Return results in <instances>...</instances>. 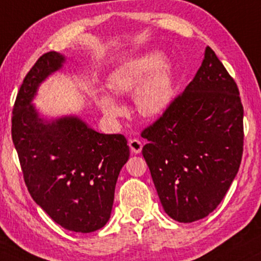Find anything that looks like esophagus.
Listing matches in <instances>:
<instances>
[{"mask_svg":"<svg viewBox=\"0 0 261 261\" xmlns=\"http://www.w3.org/2000/svg\"><path fill=\"white\" fill-rule=\"evenodd\" d=\"M129 148L133 153H136V154H138V153H141L142 150V147H143V144H142V142L139 141V139H129Z\"/></svg>","mask_w":261,"mask_h":261,"instance_id":"esophagus-1","label":"esophagus"}]
</instances>
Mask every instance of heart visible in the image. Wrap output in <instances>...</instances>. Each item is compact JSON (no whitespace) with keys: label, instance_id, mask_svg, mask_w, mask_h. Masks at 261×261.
<instances>
[{"label":"heart","instance_id":"b5f03b06","mask_svg":"<svg viewBox=\"0 0 261 261\" xmlns=\"http://www.w3.org/2000/svg\"><path fill=\"white\" fill-rule=\"evenodd\" d=\"M148 79L138 88L134 101L141 114L154 117L166 111L173 93L171 66L160 54H146L117 69L107 77L106 85L113 95H123L133 91L148 76ZM99 108L109 119L122 117L124 109L112 96L100 95L96 98Z\"/></svg>","mask_w":261,"mask_h":261}]
</instances>
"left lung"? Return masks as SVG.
<instances>
[{"label": "left lung", "mask_w": 261, "mask_h": 261, "mask_svg": "<svg viewBox=\"0 0 261 261\" xmlns=\"http://www.w3.org/2000/svg\"><path fill=\"white\" fill-rule=\"evenodd\" d=\"M243 118L238 85L207 46L192 82L142 132V154L168 216L193 222L219 206L240 167Z\"/></svg>", "instance_id": "1"}]
</instances>
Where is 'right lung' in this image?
<instances>
[{
    "instance_id": "add662e5",
    "label": "right lung",
    "mask_w": 261,
    "mask_h": 261,
    "mask_svg": "<svg viewBox=\"0 0 261 261\" xmlns=\"http://www.w3.org/2000/svg\"><path fill=\"white\" fill-rule=\"evenodd\" d=\"M65 56L44 54L26 74L12 111V141L35 202L74 232L101 229L111 217L118 176L129 158L122 134H103L77 117L47 120L31 101Z\"/></svg>"
}]
</instances>
